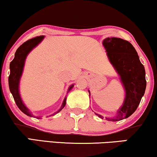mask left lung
Returning <instances> with one entry per match:
<instances>
[{
    "instance_id": "1",
    "label": "left lung",
    "mask_w": 157,
    "mask_h": 157,
    "mask_svg": "<svg viewBox=\"0 0 157 157\" xmlns=\"http://www.w3.org/2000/svg\"><path fill=\"white\" fill-rule=\"evenodd\" d=\"M103 45L125 91L124 101L116 115L106 117V120L117 122L129 117L138 108L146 90V72L138 53L130 42L119 37H106ZM88 92L90 96L89 90ZM95 114L104 119L102 115Z\"/></svg>"
}]
</instances>
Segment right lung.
Listing matches in <instances>:
<instances>
[{"mask_svg": "<svg viewBox=\"0 0 157 157\" xmlns=\"http://www.w3.org/2000/svg\"><path fill=\"white\" fill-rule=\"evenodd\" d=\"M44 39V36H39L35 37L33 38L29 39L25 43H24L22 45H20L16 51L14 58L10 63V75L9 77V89L11 91V94L13 97L16 104L19 109L24 114H25L27 116L31 117H36L37 119H41V116H34L29 109L25 106L24 102L21 100L20 93H19V82H20V79L22 75L24 67H25V60L27 59V56H28L31 51H33V48H35L39 43H41V41ZM74 87V84L69 87L68 93ZM67 97H65L64 101H63L62 105L61 108L56 112L53 115L56 114L66 105Z\"/></svg>", "mask_w": 157, "mask_h": 157, "instance_id": "obj_1", "label": "right lung"}]
</instances>
